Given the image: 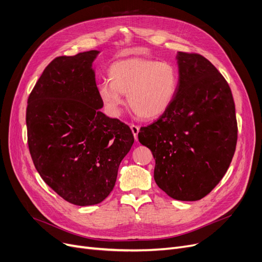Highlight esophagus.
Here are the masks:
<instances>
[{
    "mask_svg": "<svg viewBox=\"0 0 262 262\" xmlns=\"http://www.w3.org/2000/svg\"><path fill=\"white\" fill-rule=\"evenodd\" d=\"M130 129H132V132H133V134H134V137H135V140H138V134H139V126H137V125H135V124H132L130 125Z\"/></svg>",
    "mask_w": 262,
    "mask_h": 262,
    "instance_id": "34e87169",
    "label": "esophagus"
}]
</instances>
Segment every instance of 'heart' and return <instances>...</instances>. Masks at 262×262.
I'll return each instance as SVG.
<instances>
[{"instance_id":"1","label":"heart","mask_w":262,"mask_h":262,"mask_svg":"<svg viewBox=\"0 0 262 262\" xmlns=\"http://www.w3.org/2000/svg\"><path fill=\"white\" fill-rule=\"evenodd\" d=\"M109 80L102 81L99 95L108 113L119 116L123 105L122 94L136 115L154 119L163 115L174 102L180 87V72L169 61L130 58L113 63Z\"/></svg>"}]
</instances>
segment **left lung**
Returning a JSON list of instances; mask_svg holds the SVG:
<instances>
[{
	"mask_svg": "<svg viewBox=\"0 0 262 262\" xmlns=\"http://www.w3.org/2000/svg\"><path fill=\"white\" fill-rule=\"evenodd\" d=\"M180 87L171 107L141 127L155 158L157 186L177 201L209 194L227 172L238 139L235 102L217 69L196 53L178 52Z\"/></svg>",
	"mask_w": 262,
	"mask_h": 262,
	"instance_id": "obj_1",
	"label": "left lung"
}]
</instances>
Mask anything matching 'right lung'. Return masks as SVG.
I'll list each match as a JSON object with an SVG mask.
<instances>
[{
  "label": "right lung",
  "instance_id": "right-lung-1",
  "mask_svg": "<svg viewBox=\"0 0 262 262\" xmlns=\"http://www.w3.org/2000/svg\"><path fill=\"white\" fill-rule=\"evenodd\" d=\"M98 53L53 59L27 100L34 166L48 186L77 206L99 204L110 194L135 140L127 124L100 112L103 102L92 70Z\"/></svg>",
  "mask_w": 262,
  "mask_h": 262
}]
</instances>
